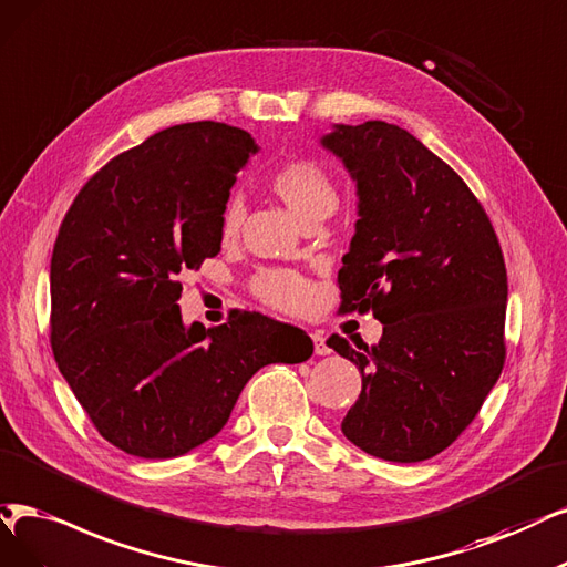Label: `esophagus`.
I'll list each match as a JSON object with an SVG mask.
<instances>
[{"label": "esophagus", "instance_id": "34e87169", "mask_svg": "<svg viewBox=\"0 0 567 567\" xmlns=\"http://www.w3.org/2000/svg\"><path fill=\"white\" fill-rule=\"evenodd\" d=\"M310 337H312V346H316V354H329L331 352V348L327 346V339H324L322 331H312Z\"/></svg>", "mask_w": 567, "mask_h": 567}]
</instances>
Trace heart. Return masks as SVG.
Returning <instances> with one entry per match:
<instances>
[{
	"label": "heart",
	"instance_id": "b5f03b06",
	"mask_svg": "<svg viewBox=\"0 0 567 567\" xmlns=\"http://www.w3.org/2000/svg\"><path fill=\"white\" fill-rule=\"evenodd\" d=\"M266 184L303 224L320 221L339 205V186L329 167L318 158L297 156L272 167ZM245 207L240 198H228L219 215V234L234 240L240 234ZM251 291L270 308L299 310L306 303L308 285L295 270L266 268L251 278Z\"/></svg>",
	"mask_w": 567,
	"mask_h": 567
}]
</instances>
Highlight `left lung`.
Listing matches in <instances>:
<instances>
[{
    "mask_svg": "<svg viewBox=\"0 0 567 567\" xmlns=\"http://www.w3.org/2000/svg\"><path fill=\"white\" fill-rule=\"evenodd\" d=\"M322 144L360 194L341 310L383 322L371 348L327 341L362 371L341 430L369 455L421 463L470 427L505 367V257L472 188L400 125H337Z\"/></svg>",
    "mask_w": 567,
    "mask_h": 567,
    "instance_id": "8db88e82",
    "label": "left lung"
}]
</instances>
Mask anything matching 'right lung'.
Wrapping results in <instances>:
<instances>
[{"label":"right lung","mask_w":567,"mask_h":567,"mask_svg":"<svg viewBox=\"0 0 567 567\" xmlns=\"http://www.w3.org/2000/svg\"><path fill=\"white\" fill-rule=\"evenodd\" d=\"M255 152L234 125H173L102 165L60 224L51 348L93 427L128 455L200 446L261 367L312 354L303 329L261 312L182 324L179 276L219 251L221 207Z\"/></svg>","instance_id":"right-lung-1"}]
</instances>
